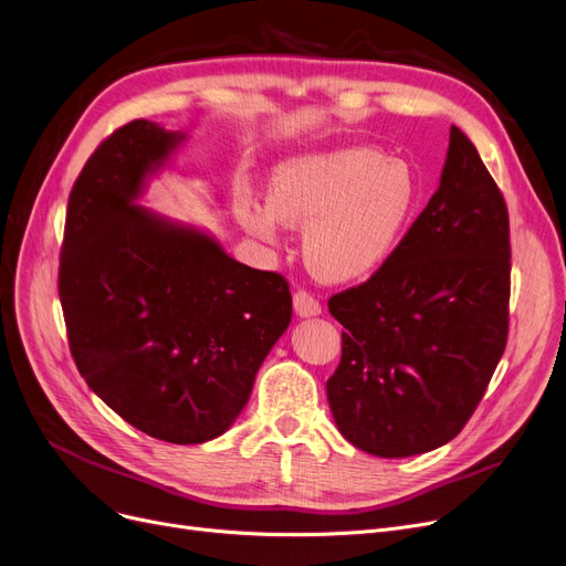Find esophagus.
Wrapping results in <instances>:
<instances>
[{
    "label": "esophagus",
    "instance_id": "1",
    "mask_svg": "<svg viewBox=\"0 0 566 566\" xmlns=\"http://www.w3.org/2000/svg\"><path fill=\"white\" fill-rule=\"evenodd\" d=\"M292 304H295V313L300 318H311V315L321 313V302L306 290H297L295 295H292Z\"/></svg>",
    "mask_w": 566,
    "mask_h": 566
}]
</instances>
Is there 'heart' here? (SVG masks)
I'll return each instance as SVG.
<instances>
[{
    "label": "heart",
    "instance_id": "1",
    "mask_svg": "<svg viewBox=\"0 0 566 566\" xmlns=\"http://www.w3.org/2000/svg\"><path fill=\"white\" fill-rule=\"evenodd\" d=\"M269 207L237 205L248 234L279 243L281 220L304 230V262L325 283L365 279L386 262L411 222L420 184L416 171L376 148H338L292 157L274 169Z\"/></svg>",
    "mask_w": 566,
    "mask_h": 566
}]
</instances>
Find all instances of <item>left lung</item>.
Listing matches in <instances>:
<instances>
[{
    "label": "left lung",
    "instance_id": "obj_1",
    "mask_svg": "<svg viewBox=\"0 0 566 566\" xmlns=\"http://www.w3.org/2000/svg\"><path fill=\"white\" fill-rule=\"evenodd\" d=\"M509 297L504 195L450 127L439 190L371 279L327 302L346 327L327 380L338 432L378 458L455 439L504 355Z\"/></svg>",
    "mask_w": 566,
    "mask_h": 566
}]
</instances>
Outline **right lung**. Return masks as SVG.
<instances>
[{
    "label": "right lung",
    "mask_w": 566,
    "mask_h": 566,
    "mask_svg": "<svg viewBox=\"0 0 566 566\" xmlns=\"http://www.w3.org/2000/svg\"><path fill=\"white\" fill-rule=\"evenodd\" d=\"M178 142L142 118L90 155L66 205L57 292L90 390L144 434L186 446L237 420L292 295L276 271L134 207Z\"/></svg>",
    "instance_id": "obj_1"
}]
</instances>
